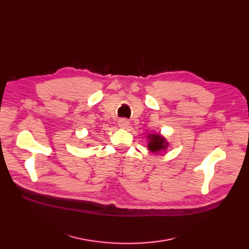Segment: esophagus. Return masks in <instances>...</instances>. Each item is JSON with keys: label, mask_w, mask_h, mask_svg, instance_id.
<instances>
[{"label": "esophagus", "mask_w": 249, "mask_h": 249, "mask_svg": "<svg viewBox=\"0 0 249 249\" xmlns=\"http://www.w3.org/2000/svg\"><path fill=\"white\" fill-rule=\"evenodd\" d=\"M129 124H130V122L125 118H122V119L118 120V125L121 128H127L129 126Z\"/></svg>", "instance_id": "obj_1"}]
</instances>
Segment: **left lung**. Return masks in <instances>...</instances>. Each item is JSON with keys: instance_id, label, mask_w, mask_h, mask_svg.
I'll use <instances>...</instances> for the list:
<instances>
[{"instance_id": "obj_1", "label": "left lung", "mask_w": 249, "mask_h": 249, "mask_svg": "<svg viewBox=\"0 0 249 249\" xmlns=\"http://www.w3.org/2000/svg\"><path fill=\"white\" fill-rule=\"evenodd\" d=\"M148 140L149 143L147 147L150 150V152L155 154L160 151H164L168 146L166 140L160 134H150L148 136Z\"/></svg>"}]
</instances>
